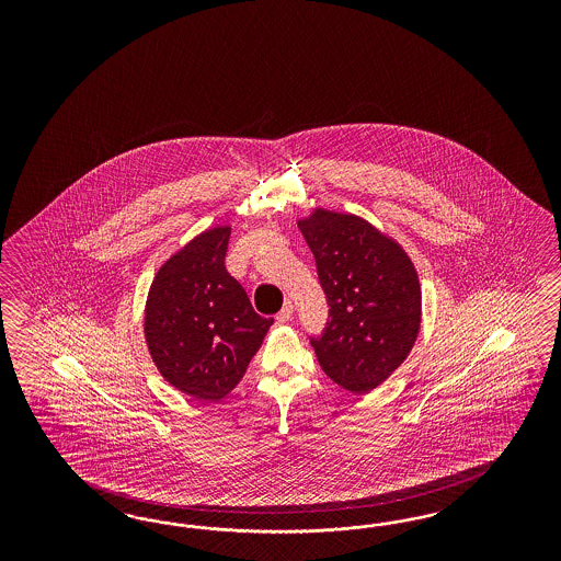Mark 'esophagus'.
I'll return each instance as SVG.
<instances>
[{
    "label": "esophagus",
    "mask_w": 561,
    "mask_h": 561,
    "mask_svg": "<svg viewBox=\"0 0 561 561\" xmlns=\"http://www.w3.org/2000/svg\"><path fill=\"white\" fill-rule=\"evenodd\" d=\"M291 317H294V305L286 302L284 308L277 312V323H289Z\"/></svg>",
    "instance_id": "esophagus-1"
}]
</instances>
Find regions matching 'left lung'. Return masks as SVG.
I'll use <instances>...</instances> for the list:
<instances>
[{
  "mask_svg": "<svg viewBox=\"0 0 561 561\" xmlns=\"http://www.w3.org/2000/svg\"><path fill=\"white\" fill-rule=\"evenodd\" d=\"M329 302L324 333L310 340L323 373L370 392L409 356L422 324L415 265L394 238L356 214L314 207L298 220Z\"/></svg>",
  "mask_w": 561,
  "mask_h": 561,
  "instance_id": "8db88e82",
  "label": "left lung"
}]
</instances>
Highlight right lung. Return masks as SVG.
<instances>
[{"mask_svg":"<svg viewBox=\"0 0 561 561\" xmlns=\"http://www.w3.org/2000/svg\"><path fill=\"white\" fill-rule=\"evenodd\" d=\"M230 226H211L156 272L144 310L153 366L176 391L220 401L247 373L273 319L259 317L226 272Z\"/></svg>","mask_w":561,"mask_h":561,"instance_id":"right-lung-1","label":"right lung"}]
</instances>
